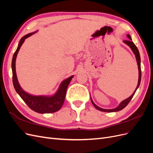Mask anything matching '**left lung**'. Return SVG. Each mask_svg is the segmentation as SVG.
<instances>
[{"instance_id": "8db88e82", "label": "left lung", "mask_w": 153, "mask_h": 153, "mask_svg": "<svg viewBox=\"0 0 153 153\" xmlns=\"http://www.w3.org/2000/svg\"><path fill=\"white\" fill-rule=\"evenodd\" d=\"M127 37L130 39V40H128V41H124L123 42L126 44L128 45L129 47L131 48V49L132 51V52H133V53L135 55V57H136V61H137V65H138V71H139V78H138V83H137V87L135 89V91H134V92L132 93V94L128 98L126 99L125 100L123 101L120 104H119V105L117 106V107H116V108H114V109H102V108H99V106H97L96 104H94V102H93L92 98L91 97V102L93 104V105L94 106V107L98 109L99 111H103V112H117V111H121L122 109H123L126 105H127L128 104V103L130 102V101L132 99V98L133 97L135 92L136 91V90L137 89V88H139V85H140V82H141V57H140V54H139V51L137 48V47L136 46V45L133 43V42H132L131 41V37L130 36V35L128 34L127 35Z\"/></svg>"}]
</instances>
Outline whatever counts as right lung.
Wrapping results in <instances>:
<instances>
[{"label": "right lung", "instance_id": "1", "mask_svg": "<svg viewBox=\"0 0 153 153\" xmlns=\"http://www.w3.org/2000/svg\"><path fill=\"white\" fill-rule=\"evenodd\" d=\"M36 32L24 36L20 40L18 47L12 57V82L14 87L17 94L29 107L34 111L41 114L52 113L60 109L63 105L65 100L67 88L74 76L67 78L64 80L59 85V88L54 95L51 96H33L25 92L19 85L17 80L16 71V61L18 52L22 46L25 40L34 34Z\"/></svg>", "mask_w": 153, "mask_h": 153}]
</instances>
